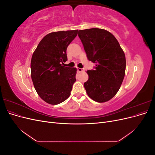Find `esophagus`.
I'll return each instance as SVG.
<instances>
[{
  "instance_id": "1",
  "label": "esophagus",
  "mask_w": 155,
  "mask_h": 155,
  "mask_svg": "<svg viewBox=\"0 0 155 155\" xmlns=\"http://www.w3.org/2000/svg\"><path fill=\"white\" fill-rule=\"evenodd\" d=\"M78 71L79 72H82L84 71V70L83 68H78Z\"/></svg>"
}]
</instances>
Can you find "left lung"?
<instances>
[{
    "label": "left lung",
    "mask_w": 155,
    "mask_h": 155,
    "mask_svg": "<svg viewBox=\"0 0 155 155\" xmlns=\"http://www.w3.org/2000/svg\"><path fill=\"white\" fill-rule=\"evenodd\" d=\"M87 58L96 63L94 70H87L88 79L84 83L88 96L94 101L104 103L118 92L125 73L126 60L116 37L104 29L79 30Z\"/></svg>",
    "instance_id": "1"
}]
</instances>
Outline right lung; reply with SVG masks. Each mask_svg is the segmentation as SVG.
I'll return each instance as SVG.
<instances>
[{"mask_svg": "<svg viewBox=\"0 0 155 155\" xmlns=\"http://www.w3.org/2000/svg\"><path fill=\"white\" fill-rule=\"evenodd\" d=\"M78 30L51 32L37 45L31 60V77L42 100L58 105L70 95L76 81L77 69L63 66L67 60V48Z\"/></svg>", "mask_w": 155, "mask_h": 155, "instance_id": "right-lung-1", "label": "right lung"}]
</instances>
